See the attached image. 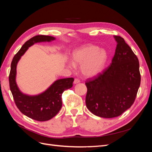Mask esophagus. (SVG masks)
I'll return each instance as SVG.
<instances>
[{
  "label": "esophagus",
  "instance_id": "1",
  "mask_svg": "<svg viewBox=\"0 0 152 152\" xmlns=\"http://www.w3.org/2000/svg\"><path fill=\"white\" fill-rule=\"evenodd\" d=\"M80 82V79H75V80H74V82H73V83H74L75 84H78V83H79V82Z\"/></svg>",
  "mask_w": 152,
  "mask_h": 152
}]
</instances>
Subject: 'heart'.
Wrapping results in <instances>:
<instances>
[{
	"mask_svg": "<svg viewBox=\"0 0 152 152\" xmlns=\"http://www.w3.org/2000/svg\"><path fill=\"white\" fill-rule=\"evenodd\" d=\"M73 56L74 61L81 65V72L86 77H93L98 74L107 60V54L105 50L93 45H86L77 49ZM69 66L74 69L75 63L70 62Z\"/></svg>",
	"mask_w": 152,
	"mask_h": 152,
	"instance_id": "1",
	"label": "heart"
}]
</instances>
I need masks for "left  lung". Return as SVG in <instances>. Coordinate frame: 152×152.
<instances>
[{"instance_id": "1", "label": "left lung", "mask_w": 152, "mask_h": 152, "mask_svg": "<svg viewBox=\"0 0 152 152\" xmlns=\"http://www.w3.org/2000/svg\"><path fill=\"white\" fill-rule=\"evenodd\" d=\"M108 67L87 80L86 107L96 116L113 118L122 115L134 103L140 86L139 60L120 36Z\"/></svg>"}]
</instances>
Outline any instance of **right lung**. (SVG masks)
<instances>
[{
  "mask_svg": "<svg viewBox=\"0 0 152 152\" xmlns=\"http://www.w3.org/2000/svg\"><path fill=\"white\" fill-rule=\"evenodd\" d=\"M54 39L53 37L42 35L31 38L23 45L20 50L15 54L11 65L9 81L16 107L25 115L37 121H49L56 115L62 107V94L64 91L73 86L74 79L70 77L57 80L44 93L37 96H28L23 94L17 86L16 66L21 57L31 45L37 42H50Z\"/></svg>",
  "mask_w": 152,
  "mask_h": 152,
  "instance_id": "obj_1",
  "label": "right lung"
}]
</instances>
